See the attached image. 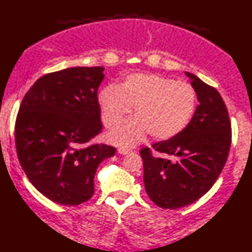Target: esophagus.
Instances as JSON below:
<instances>
[{"label":"esophagus","instance_id":"1","mask_svg":"<svg viewBox=\"0 0 252 252\" xmlns=\"http://www.w3.org/2000/svg\"><path fill=\"white\" fill-rule=\"evenodd\" d=\"M119 152L120 155H128V154H130V152H131V150L130 149H124V148H120L119 149Z\"/></svg>","mask_w":252,"mask_h":252}]
</instances>
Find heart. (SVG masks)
<instances>
[{"mask_svg":"<svg viewBox=\"0 0 252 252\" xmlns=\"http://www.w3.org/2000/svg\"><path fill=\"white\" fill-rule=\"evenodd\" d=\"M197 95L187 81L151 73L126 75L119 87H107L100 93L98 103L104 126H119L133 107L135 120L114 132L110 141L130 148L141 142L145 133L156 141H166L189 126L195 113Z\"/></svg>","mask_w":252,"mask_h":252,"instance_id":"b5f03b06","label":"heart"}]
</instances>
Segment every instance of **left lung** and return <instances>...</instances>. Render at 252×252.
<instances>
[{
	"label": "left lung",
	"mask_w": 252,
	"mask_h": 252,
	"mask_svg": "<svg viewBox=\"0 0 252 252\" xmlns=\"http://www.w3.org/2000/svg\"><path fill=\"white\" fill-rule=\"evenodd\" d=\"M186 74L199 100L189 126L171 139L139 151L146 193L164 209L181 208L205 195L223 170L231 144L223 98L196 75Z\"/></svg>",
	"instance_id": "1"
}]
</instances>
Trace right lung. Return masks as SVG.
<instances>
[{"label": "right lung", "instance_id": "1", "mask_svg": "<svg viewBox=\"0 0 252 252\" xmlns=\"http://www.w3.org/2000/svg\"><path fill=\"white\" fill-rule=\"evenodd\" d=\"M103 67L47 73L25 94L15 123L17 157L28 179L51 201L78 206L94 194V176L116 148L94 144L102 131L97 88Z\"/></svg>", "mask_w": 252, "mask_h": 252}]
</instances>
